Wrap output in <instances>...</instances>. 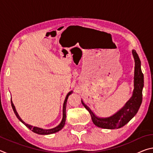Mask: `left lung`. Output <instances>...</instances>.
Wrapping results in <instances>:
<instances>
[{
	"label": "left lung",
	"mask_w": 153,
	"mask_h": 153,
	"mask_svg": "<svg viewBox=\"0 0 153 153\" xmlns=\"http://www.w3.org/2000/svg\"><path fill=\"white\" fill-rule=\"evenodd\" d=\"M135 62L134 76V90L131 98L125 105L113 115L108 117H97L90 107L82 100L84 107L89 111L92 122L98 128L104 129H118L128 123L136 115L142 104V89L144 87V75L141 70V61L135 50H132Z\"/></svg>",
	"instance_id": "1"
}]
</instances>
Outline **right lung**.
<instances>
[{
  "label": "right lung",
  "instance_id": "add662e5",
  "mask_svg": "<svg viewBox=\"0 0 153 153\" xmlns=\"http://www.w3.org/2000/svg\"><path fill=\"white\" fill-rule=\"evenodd\" d=\"M71 93H73V91H70L68 93V94H67L66 97H65V100H64L63 106V118H62V120L61 121V123H59L57 126H56L55 128H52V129H42V128H38V127L31 126V125H30V124H27L26 123H25L24 121H23L22 119H21V117H19V115H18V113H17V111H16V108H15V107L14 106L13 103L12 99L11 98V106H12L13 109V111H14V113L15 114V115H16V117L18 118V120H19L21 121V122H22L23 123H24V125L27 127V128H28L30 129V130H32L33 132L36 133L38 134H41V135H48V134H54V133L57 132V131H60L61 129H62V128H63L64 127L65 123V120H66L67 100V98H68V97H69V96L70 95Z\"/></svg>",
  "mask_w": 153,
  "mask_h": 153
}]
</instances>
